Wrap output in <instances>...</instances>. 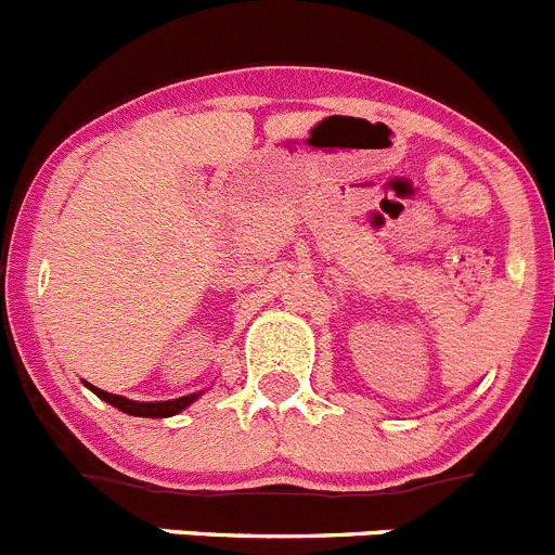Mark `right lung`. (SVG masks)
Here are the masks:
<instances>
[{
  "label": "right lung",
  "instance_id": "1",
  "mask_svg": "<svg viewBox=\"0 0 555 555\" xmlns=\"http://www.w3.org/2000/svg\"><path fill=\"white\" fill-rule=\"evenodd\" d=\"M90 386V383H87ZM92 391H95L101 400H106L108 405L120 408L122 413H131V416H142V418H167V416H175V413L183 411L185 405H191V402L196 400V395H189V397H180V400H169V402H133V400H126V397H117V395H108V391H103V388H95L90 386Z\"/></svg>",
  "mask_w": 555,
  "mask_h": 555
}]
</instances>
